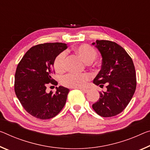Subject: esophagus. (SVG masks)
Instances as JSON below:
<instances>
[{"label": "esophagus", "instance_id": "esophagus-1", "mask_svg": "<svg viewBox=\"0 0 150 150\" xmlns=\"http://www.w3.org/2000/svg\"><path fill=\"white\" fill-rule=\"evenodd\" d=\"M79 89L83 93H87L88 91H89V90H88L87 89H85V88H79Z\"/></svg>", "mask_w": 150, "mask_h": 150}]
</instances>
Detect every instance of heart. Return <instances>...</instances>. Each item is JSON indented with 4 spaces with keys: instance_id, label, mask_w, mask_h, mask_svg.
I'll use <instances>...</instances> for the list:
<instances>
[{
    "instance_id": "1",
    "label": "heart",
    "mask_w": 150,
    "mask_h": 150,
    "mask_svg": "<svg viewBox=\"0 0 150 150\" xmlns=\"http://www.w3.org/2000/svg\"><path fill=\"white\" fill-rule=\"evenodd\" d=\"M75 51L86 63H91L97 57V51L89 45L83 44L78 46ZM65 52H61L54 59L53 67L57 73H62L65 71ZM90 79V75L87 73L77 74L69 73L62 79V84L64 86L71 88H79L83 87L86 82Z\"/></svg>"
}]
</instances>
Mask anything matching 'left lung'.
<instances>
[{"label": "left lung", "mask_w": 150, "mask_h": 150, "mask_svg": "<svg viewBox=\"0 0 150 150\" xmlns=\"http://www.w3.org/2000/svg\"><path fill=\"white\" fill-rule=\"evenodd\" d=\"M92 45L102 57L101 69L93 83L105 84L107 88L105 92H99V100L92 108L101 117H113L124 110L134 96L137 83L135 67L125 50L116 42L97 40Z\"/></svg>", "instance_id": "1"}]
</instances>
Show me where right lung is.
Returning <instances> with one entry per match:
<instances>
[{
  "instance_id": "obj_1",
  "label": "right lung",
  "mask_w": 150,
  "mask_h": 150,
  "mask_svg": "<svg viewBox=\"0 0 150 150\" xmlns=\"http://www.w3.org/2000/svg\"><path fill=\"white\" fill-rule=\"evenodd\" d=\"M67 48L62 42H47L32 47L23 57L16 67L15 91L27 112L40 120L54 117L66 103L69 89L56 87L55 93L46 92L48 85H57L52 78L53 61Z\"/></svg>"
}]
</instances>
